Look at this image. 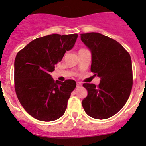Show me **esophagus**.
<instances>
[{"label": "esophagus", "mask_w": 146, "mask_h": 146, "mask_svg": "<svg viewBox=\"0 0 146 146\" xmlns=\"http://www.w3.org/2000/svg\"><path fill=\"white\" fill-rule=\"evenodd\" d=\"M77 88H79V87H80L81 86V82H77Z\"/></svg>", "instance_id": "esophagus-1"}]
</instances>
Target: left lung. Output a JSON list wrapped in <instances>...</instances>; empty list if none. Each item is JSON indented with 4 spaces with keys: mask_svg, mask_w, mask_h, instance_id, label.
<instances>
[{
    "mask_svg": "<svg viewBox=\"0 0 146 146\" xmlns=\"http://www.w3.org/2000/svg\"><path fill=\"white\" fill-rule=\"evenodd\" d=\"M80 39L91 52V71L100 78L98 87L83 84L88 94L82 105L92 118L108 119L120 111L130 96L131 58L119 42L100 33L80 34Z\"/></svg>",
    "mask_w": 146,
    "mask_h": 146,
    "instance_id": "1",
    "label": "left lung"
}]
</instances>
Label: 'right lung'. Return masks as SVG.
<instances>
[{
	"mask_svg": "<svg viewBox=\"0 0 146 146\" xmlns=\"http://www.w3.org/2000/svg\"><path fill=\"white\" fill-rule=\"evenodd\" d=\"M77 34L46 35L32 41L17 53L15 60V88L23 108L32 117L52 121L64 114L73 80L54 81L51 73L70 51Z\"/></svg>",
	"mask_w": 146,
	"mask_h": 146,
	"instance_id": "1",
	"label": "right lung"
}]
</instances>
